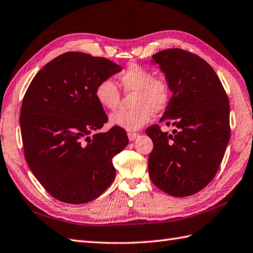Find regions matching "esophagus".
<instances>
[{
    "instance_id": "esophagus-1",
    "label": "esophagus",
    "mask_w": 253,
    "mask_h": 253,
    "mask_svg": "<svg viewBox=\"0 0 253 253\" xmlns=\"http://www.w3.org/2000/svg\"><path fill=\"white\" fill-rule=\"evenodd\" d=\"M138 137H139V134L136 133V132H128V139H129V141L136 140Z\"/></svg>"
}]
</instances>
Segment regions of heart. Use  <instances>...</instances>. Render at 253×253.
<instances>
[{
    "mask_svg": "<svg viewBox=\"0 0 253 253\" xmlns=\"http://www.w3.org/2000/svg\"><path fill=\"white\" fill-rule=\"evenodd\" d=\"M125 92H133L129 111H117L111 114L110 123L127 131H136L151 120L152 113L157 114L166 109L171 95L168 80L163 75H153L148 68L131 64L120 76ZM95 97L102 108L114 110L120 103L121 93L110 79L99 82L95 88Z\"/></svg>",
    "mask_w": 253,
    "mask_h": 253,
    "instance_id": "b5f03b06",
    "label": "heart"
}]
</instances>
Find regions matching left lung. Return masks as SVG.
I'll list each match as a JSON object with an SVG mask.
<instances>
[{
    "label": "left lung",
    "mask_w": 253,
    "mask_h": 253,
    "mask_svg": "<svg viewBox=\"0 0 253 253\" xmlns=\"http://www.w3.org/2000/svg\"><path fill=\"white\" fill-rule=\"evenodd\" d=\"M172 96L160 122L172 133L152 125L149 174L162 191L175 197L193 195L214 178L230 140V102L214 70L203 58L170 48L153 55Z\"/></svg>",
    "instance_id": "obj_1"
}]
</instances>
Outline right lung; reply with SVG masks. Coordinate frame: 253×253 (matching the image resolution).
Wrapping results in <instances>:
<instances>
[{"instance_id":"right-lung-1","label":"right lung","mask_w":253,"mask_h":253,"mask_svg":"<svg viewBox=\"0 0 253 253\" xmlns=\"http://www.w3.org/2000/svg\"><path fill=\"white\" fill-rule=\"evenodd\" d=\"M121 70L107 58L68 51L40 70L28 87L20 111L25 157L58 201L91 202L115 178L112 158L128 144L126 131L114 126L90 133L108 122L95 88Z\"/></svg>"}]
</instances>
